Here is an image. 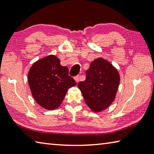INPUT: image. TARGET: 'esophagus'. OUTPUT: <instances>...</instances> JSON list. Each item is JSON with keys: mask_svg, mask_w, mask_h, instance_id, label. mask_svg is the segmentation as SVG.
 I'll use <instances>...</instances> for the list:
<instances>
[{"mask_svg": "<svg viewBox=\"0 0 154 154\" xmlns=\"http://www.w3.org/2000/svg\"><path fill=\"white\" fill-rule=\"evenodd\" d=\"M74 79H75V82H76L77 83H78L79 82V76H76V77H74Z\"/></svg>", "mask_w": 154, "mask_h": 154, "instance_id": "obj_1", "label": "esophagus"}]
</instances>
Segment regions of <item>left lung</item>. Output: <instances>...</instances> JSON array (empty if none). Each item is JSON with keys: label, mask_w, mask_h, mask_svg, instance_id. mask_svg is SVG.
<instances>
[{"label": "left lung", "mask_w": 154, "mask_h": 154, "mask_svg": "<svg viewBox=\"0 0 154 154\" xmlns=\"http://www.w3.org/2000/svg\"><path fill=\"white\" fill-rule=\"evenodd\" d=\"M86 80L78 83L85 102L94 112H101L115 99L120 75L111 63L99 57L90 64Z\"/></svg>", "instance_id": "left-lung-1"}]
</instances>
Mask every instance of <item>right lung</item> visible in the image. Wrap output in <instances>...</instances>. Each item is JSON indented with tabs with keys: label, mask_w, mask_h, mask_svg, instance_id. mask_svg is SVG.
<instances>
[{
	"label": "right lung",
	"mask_w": 154,
	"mask_h": 154,
	"mask_svg": "<svg viewBox=\"0 0 154 154\" xmlns=\"http://www.w3.org/2000/svg\"><path fill=\"white\" fill-rule=\"evenodd\" d=\"M28 82L35 101L48 110L57 108L68 88L77 84L68 75V68L53 55L34 63L28 73Z\"/></svg>",
	"instance_id": "add662e5"
}]
</instances>
